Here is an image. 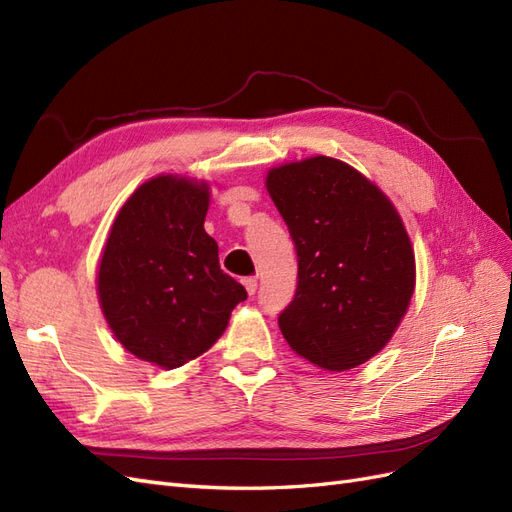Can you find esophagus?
Instances as JSON below:
<instances>
[{
	"mask_svg": "<svg viewBox=\"0 0 512 512\" xmlns=\"http://www.w3.org/2000/svg\"><path fill=\"white\" fill-rule=\"evenodd\" d=\"M243 286H245L247 294H250V297H252V294H256V288H258V280H256L254 275H250V277H245V280H243Z\"/></svg>",
	"mask_w": 512,
	"mask_h": 512,
	"instance_id": "34e87169",
	"label": "esophagus"
}]
</instances>
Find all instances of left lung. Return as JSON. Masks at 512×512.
Masks as SVG:
<instances>
[{
	"mask_svg": "<svg viewBox=\"0 0 512 512\" xmlns=\"http://www.w3.org/2000/svg\"><path fill=\"white\" fill-rule=\"evenodd\" d=\"M267 190L297 250V290L280 331L309 363L344 371L393 337L414 292V254L376 185L333 158L273 168Z\"/></svg>",
	"mask_w": 512,
	"mask_h": 512,
	"instance_id": "obj_1",
	"label": "left lung"
}]
</instances>
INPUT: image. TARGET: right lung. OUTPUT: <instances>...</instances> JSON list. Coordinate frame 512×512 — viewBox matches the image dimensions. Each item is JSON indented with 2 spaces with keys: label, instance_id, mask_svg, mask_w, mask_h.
<instances>
[{
  "label": "right lung",
  "instance_id": "add662e5",
  "mask_svg": "<svg viewBox=\"0 0 512 512\" xmlns=\"http://www.w3.org/2000/svg\"><path fill=\"white\" fill-rule=\"evenodd\" d=\"M205 183L156 177L121 207L98 271L108 327L134 356L164 369L196 359L218 339L245 288L220 269L205 232Z\"/></svg>",
  "mask_w": 512,
  "mask_h": 512
}]
</instances>
